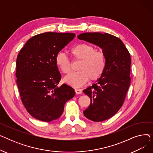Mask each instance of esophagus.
<instances>
[{"label": "esophagus", "instance_id": "34e87169", "mask_svg": "<svg viewBox=\"0 0 153 153\" xmlns=\"http://www.w3.org/2000/svg\"><path fill=\"white\" fill-rule=\"evenodd\" d=\"M75 92H76V94H81L82 92V90L79 89H75Z\"/></svg>", "mask_w": 153, "mask_h": 153}]
</instances>
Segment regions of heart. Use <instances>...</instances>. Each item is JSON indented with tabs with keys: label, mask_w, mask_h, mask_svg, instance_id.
I'll return each mask as SVG.
<instances>
[{
	"label": "heart",
	"mask_w": 153,
	"mask_h": 153,
	"mask_svg": "<svg viewBox=\"0 0 153 153\" xmlns=\"http://www.w3.org/2000/svg\"><path fill=\"white\" fill-rule=\"evenodd\" d=\"M71 54L75 60L81 61L78 72H73L64 79L69 85L79 87L84 85L90 79L97 81L103 74L105 68L104 54L96 51L95 48L85 43H81L72 48ZM56 64L62 74L68 75L71 71V62L68 56L59 53L56 56Z\"/></svg>",
	"instance_id": "b5f03b06"
}]
</instances>
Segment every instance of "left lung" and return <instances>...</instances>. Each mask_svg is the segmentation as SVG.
<instances>
[{
  "mask_svg": "<svg viewBox=\"0 0 153 153\" xmlns=\"http://www.w3.org/2000/svg\"><path fill=\"white\" fill-rule=\"evenodd\" d=\"M77 38L99 46L105 55L103 74L83 91L91 99L84 116L94 122H102L115 115L123 105L131 81L130 54L121 39L107 33H84Z\"/></svg>",
  "mask_w": 153,
  "mask_h": 153,
  "instance_id": "8db88e82",
  "label": "left lung"
}]
</instances>
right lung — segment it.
<instances>
[{
    "label": "right lung",
    "instance_id": "right-lung-1",
    "mask_svg": "<svg viewBox=\"0 0 153 153\" xmlns=\"http://www.w3.org/2000/svg\"><path fill=\"white\" fill-rule=\"evenodd\" d=\"M71 33L46 32L29 39L16 62V77L22 102L35 118L50 122L59 118L66 102L75 95L67 84L58 86L61 76L56 56L74 39Z\"/></svg>",
    "mask_w": 153,
    "mask_h": 153
}]
</instances>
